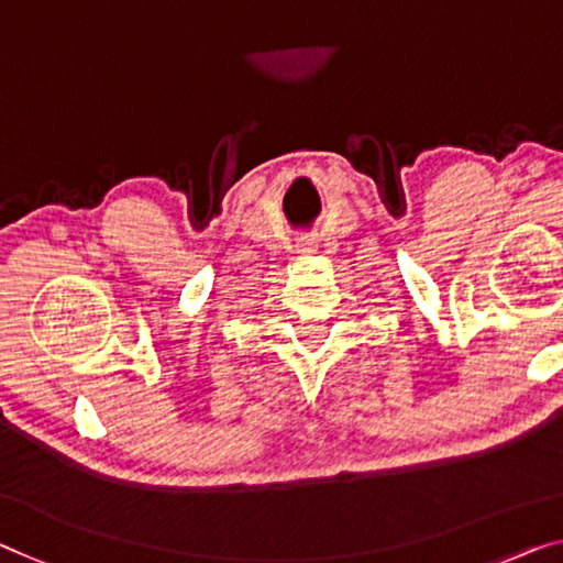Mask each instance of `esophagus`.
<instances>
[{
	"label": "esophagus",
	"instance_id": "obj_1",
	"mask_svg": "<svg viewBox=\"0 0 563 563\" xmlns=\"http://www.w3.org/2000/svg\"><path fill=\"white\" fill-rule=\"evenodd\" d=\"M298 253H303V255H316L318 253V240L316 238H303V240H298Z\"/></svg>",
	"mask_w": 563,
	"mask_h": 563
}]
</instances>
